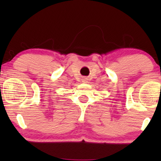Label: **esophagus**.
<instances>
[{
    "mask_svg": "<svg viewBox=\"0 0 161 161\" xmlns=\"http://www.w3.org/2000/svg\"><path fill=\"white\" fill-rule=\"evenodd\" d=\"M82 82H83V83H88V78H86V77H83Z\"/></svg>",
    "mask_w": 161,
    "mask_h": 161,
    "instance_id": "obj_1",
    "label": "esophagus"
}]
</instances>
